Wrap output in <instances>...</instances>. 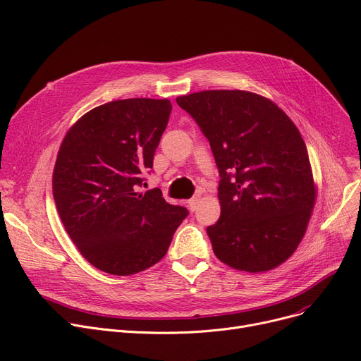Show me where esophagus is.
Wrapping results in <instances>:
<instances>
[{
    "label": "esophagus",
    "mask_w": 361,
    "mask_h": 361,
    "mask_svg": "<svg viewBox=\"0 0 361 361\" xmlns=\"http://www.w3.org/2000/svg\"><path fill=\"white\" fill-rule=\"evenodd\" d=\"M199 203H200V196H195L193 199H190V200L187 202L188 207H190V211H196V209H197V206H199Z\"/></svg>",
    "instance_id": "34e87169"
}]
</instances>
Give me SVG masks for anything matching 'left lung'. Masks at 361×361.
Here are the masks:
<instances>
[{
  "mask_svg": "<svg viewBox=\"0 0 361 361\" xmlns=\"http://www.w3.org/2000/svg\"><path fill=\"white\" fill-rule=\"evenodd\" d=\"M211 143L221 216L207 235L215 256L250 274L275 269L306 234L317 188L305 140L274 101L249 90L177 98Z\"/></svg>",
  "mask_w": 361,
  "mask_h": 361,
  "instance_id": "8db88e82",
  "label": "left lung"
}]
</instances>
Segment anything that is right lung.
Instances as JSON below:
<instances>
[{
    "instance_id": "obj_1",
    "label": "right lung",
    "mask_w": 361,
    "mask_h": 361,
    "mask_svg": "<svg viewBox=\"0 0 361 361\" xmlns=\"http://www.w3.org/2000/svg\"><path fill=\"white\" fill-rule=\"evenodd\" d=\"M168 99L130 98L90 109L61 142L52 195L82 256L102 272L127 276L158 263L188 211L159 188L137 192L171 114Z\"/></svg>"
}]
</instances>
